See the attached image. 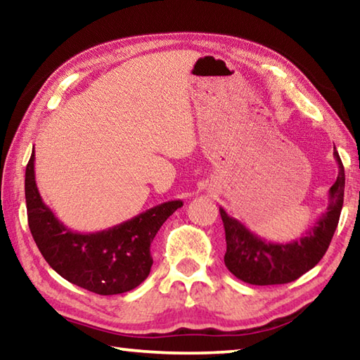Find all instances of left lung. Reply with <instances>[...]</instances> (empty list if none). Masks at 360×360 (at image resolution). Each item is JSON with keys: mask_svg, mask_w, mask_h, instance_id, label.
<instances>
[{"mask_svg": "<svg viewBox=\"0 0 360 360\" xmlns=\"http://www.w3.org/2000/svg\"><path fill=\"white\" fill-rule=\"evenodd\" d=\"M333 157L338 163V176L328 188L326 212L302 238L289 243H271L252 233L238 219L219 208L225 229V266L241 279L254 285L285 284L300 278L319 264L337 230L345 197V168L337 149Z\"/></svg>", "mask_w": 360, "mask_h": 360, "instance_id": "obj_1", "label": "left lung"}]
</instances>
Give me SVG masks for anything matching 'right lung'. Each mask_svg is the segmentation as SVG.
Listing matches in <instances>:
<instances>
[{
	"instance_id": "obj_1",
	"label": "right lung",
	"mask_w": 360,
	"mask_h": 360,
	"mask_svg": "<svg viewBox=\"0 0 360 360\" xmlns=\"http://www.w3.org/2000/svg\"><path fill=\"white\" fill-rule=\"evenodd\" d=\"M25 200L28 227L42 257L66 281L98 295L124 294L149 276L150 243L182 206V200H172L111 229L72 231L42 202L34 179V150L25 172Z\"/></svg>"
}]
</instances>
